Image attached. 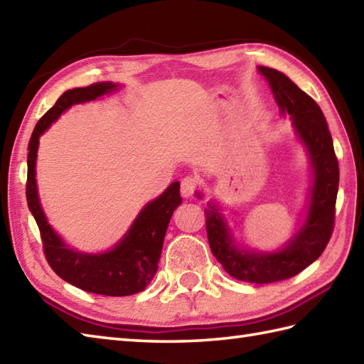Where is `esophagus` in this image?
I'll return each mask as SVG.
<instances>
[{"label":"esophagus","instance_id":"obj_1","mask_svg":"<svg viewBox=\"0 0 364 364\" xmlns=\"http://www.w3.org/2000/svg\"><path fill=\"white\" fill-rule=\"evenodd\" d=\"M196 189H197V180H196V178H192V176L183 178L180 191H181V196H183L184 198H189V197L194 196Z\"/></svg>","mask_w":364,"mask_h":364}]
</instances>
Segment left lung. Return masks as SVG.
<instances>
[{"instance_id":"obj_1","label":"left lung","mask_w":364,"mask_h":364,"mask_svg":"<svg viewBox=\"0 0 364 364\" xmlns=\"http://www.w3.org/2000/svg\"><path fill=\"white\" fill-rule=\"evenodd\" d=\"M258 72L269 82L280 114L291 117L296 136L310 159L313 176L304 222L280 249L259 252L236 242L215 202H208L205 215L208 242L225 272L236 280L266 284L297 275L326 250L335 223L339 167L333 139L318 103L284 73L269 67H258ZM197 197L202 198V194L197 192Z\"/></svg>"}]
</instances>
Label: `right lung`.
<instances>
[{
  "instance_id": "1",
  "label": "right lung",
  "mask_w": 364,
  "mask_h": 364,
  "mask_svg": "<svg viewBox=\"0 0 364 364\" xmlns=\"http://www.w3.org/2000/svg\"><path fill=\"white\" fill-rule=\"evenodd\" d=\"M120 84L95 82L87 87L67 90L37 125L28 145L26 200L31 214L41 230L43 252L51 269L63 280L82 291L102 296L122 297L144 291L158 270L166 230L173 211L181 205L180 183L173 181L162 194L146 203L120 241L102 253L76 250L60 237L48 223L37 191L36 161L38 139L68 107L119 90Z\"/></svg>"
}]
</instances>
